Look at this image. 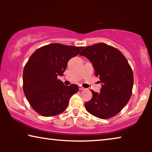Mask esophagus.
<instances>
[{"label": "esophagus", "mask_w": 152, "mask_h": 152, "mask_svg": "<svg viewBox=\"0 0 152 152\" xmlns=\"http://www.w3.org/2000/svg\"><path fill=\"white\" fill-rule=\"evenodd\" d=\"M79 89H80V91H82V90H84V88H83L82 86H79Z\"/></svg>", "instance_id": "esophagus-1"}]
</instances>
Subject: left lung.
I'll use <instances>...</instances> for the list:
<instances>
[{
	"label": "left lung",
	"instance_id": "1",
	"mask_svg": "<svg viewBox=\"0 0 152 152\" xmlns=\"http://www.w3.org/2000/svg\"><path fill=\"white\" fill-rule=\"evenodd\" d=\"M80 55L90 60L102 84L99 93L91 90L93 97L85 103L86 111L101 119L113 117L132 96L134 74L127 60L120 50L104 43L87 46Z\"/></svg>",
	"mask_w": 152,
	"mask_h": 152
}]
</instances>
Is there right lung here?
<instances>
[{"instance_id":"obj_1","label":"right lung","mask_w":152,"mask_h":152,"mask_svg":"<svg viewBox=\"0 0 152 152\" xmlns=\"http://www.w3.org/2000/svg\"><path fill=\"white\" fill-rule=\"evenodd\" d=\"M84 47L51 43L37 49L23 69V91L31 107L45 117L62 113L71 96L78 91L76 84L65 86L57 76H62L68 62Z\"/></svg>"}]
</instances>
